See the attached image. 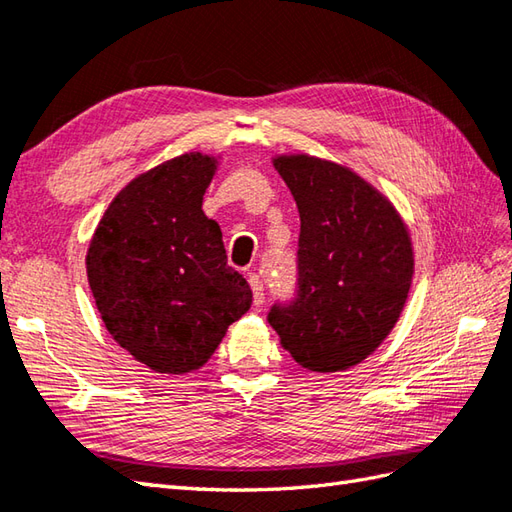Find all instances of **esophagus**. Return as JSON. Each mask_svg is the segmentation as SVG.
Here are the masks:
<instances>
[{"instance_id":"obj_1","label":"esophagus","mask_w":512,"mask_h":512,"mask_svg":"<svg viewBox=\"0 0 512 512\" xmlns=\"http://www.w3.org/2000/svg\"><path fill=\"white\" fill-rule=\"evenodd\" d=\"M246 279H248L250 290H253V303L259 308L264 303V284H262V279H259V275H255V273H248Z\"/></svg>"}]
</instances>
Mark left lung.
<instances>
[{"label": "left lung", "mask_w": 512, "mask_h": 512, "mask_svg": "<svg viewBox=\"0 0 512 512\" xmlns=\"http://www.w3.org/2000/svg\"><path fill=\"white\" fill-rule=\"evenodd\" d=\"M273 167L301 217L299 295L273 308L279 343L310 372H345L398 323L413 279V244L385 193L341 162L279 154Z\"/></svg>", "instance_id": "left-lung-1"}]
</instances>
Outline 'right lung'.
Returning a JSON list of instances; mask_svg holds the SVG:
<instances>
[{"label": "right lung", "mask_w": 512, "mask_h": 512, "mask_svg": "<svg viewBox=\"0 0 512 512\" xmlns=\"http://www.w3.org/2000/svg\"><path fill=\"white\" fill-rule=\"evenodd\" d=\"M220 156L189 151L138 173L90 239L85 268L112 339L158 374L200 369L253 292L226 264L220 224L202 211Z\"/></svg>", "instance_id": "1"}]
</instances>
